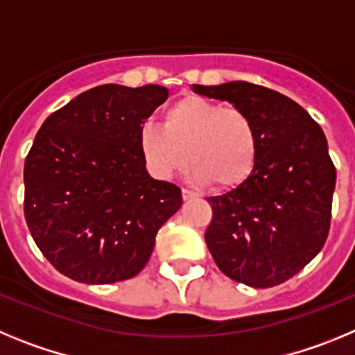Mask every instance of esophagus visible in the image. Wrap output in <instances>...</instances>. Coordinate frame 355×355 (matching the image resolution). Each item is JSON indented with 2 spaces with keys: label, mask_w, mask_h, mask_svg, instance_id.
Segmentation results:
<instances>
[{
  "label": "esophagus",
  "mask_w": 355,
  "mask_h": 355,
  "mask_svg": "<svg viewBox=\"0 0 355 355\" xmlns=\"http://www.w3.org/2000/svg\"><path fill=\"white\" fill-rule=\"evenodd\" d=\"M183 199L184 200H190V199H197V197H199V193H196V192H192V190H188V188H183Z\"/></svg>",
  "instance_id": "obj_1"
}]
</instances>
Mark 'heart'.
<instances>
[{
  "label": "heart",
  "instance_id": "b5f03b06",
  "mask_svg": "<svg viewBox=\"0 0 355 355\" xmlns=\"http://www.w3.org/2000/svg\"><path fill=\"white\" fill-rule=\"evenodd\" d=\"M139 146L147 168L158 180L174 178L190 159L197 181L233 188L252 172L258 135L245 112L187 96L165 108L163 128H142Z\"/></svg>",
  "mask_w": 355,
  "mask_h": 355
}]
</instances>
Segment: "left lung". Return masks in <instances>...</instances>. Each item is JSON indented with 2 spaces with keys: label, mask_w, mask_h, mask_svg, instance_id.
Listing matches in <instances>:
<instances>
[{
  "label": "left lung",
  "mask_w": 355,
  "mask_h": 355,
  "mask_svg": "<svg viewBox=\"0 0 355 355\" xmlns=\"http://www.w3.org/2000/svg\"><path fill=\"white\" fill-rule=\"evenodd\" d=\"M193 92L245 112L258 135L249 178L224 196L208 197L213 218L206 245L233 281L277 286L327 240L336 187L327 139L302 106L266 87L229 81L193 85Z\"/></svg>",
  "instance_id": "obj_1"
}]
</instances>
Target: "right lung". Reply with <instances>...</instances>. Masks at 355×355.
<instances>
[{
  "mask_svg": "<svg viewBox=\"0 0 355 355\" xmlns=\"http://www.w3.org/2000/svg\"><path fill=\"white\" fill-rule=\"evenodd\" d=\"M168 97L162 85L108 83L44 121L24 162V216L60 274L110 284L142 270L181 190L150 178L140 153L146 119Z\"/></svg>",
  "mask_w": 355,
  "mask_h": 355,
  "instance_id": "1",
  "label": "right lung"
}]
</instances>
